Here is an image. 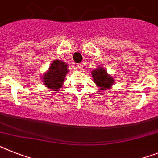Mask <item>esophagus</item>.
<instances>
[{
  "label": "esophagus",
  "mask_w": 158,
  "mask_h": 158,
  "mask_svg": "<svg viewBox=\"0 0 158 158\" xmlns=\"http://www.w3.org/2000/svg\"><path fill=\"white\" fill-rule=\"evenodd\" d=\"M76 68H77L78 69L81 70V69H82V68H83V64H78L77 65H76Z\"/></svg>",
  "instance_id": "obj_1"
}]
</instances>
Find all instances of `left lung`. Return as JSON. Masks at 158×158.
<instances>
[{"mask_svg":"<svg viewBox=\"0 0 158 158\" xmlns=\"http://www.w3.org/2000/svg\"><path fill=\"white\" fill-rule=\"evenodd\" d=\"M91 74L94 83L97 85L98 88L102 90V91H106L114 83L113 77L106 71L104 68L98 67V68L93 70Z\"/></svg>","mask_w":158,"mask_h":158,"instance_id":"8db88e82","label":"left lung"}]
</instances>
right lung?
Wrapping results in <instances>:
<instances>
[{"instance_id": "right-lung-1", "label": "right lung", "mask_w": 158, "mask_h": 158, "mask_svg": "<svg viewBox=\"0 0 158 158\" xmlns=\"http://www.w3.org/2000/svg\"><path fill=\"white\" fill-rule=\"evenodd\" d=\"M68 72L67 64L58 60H54L49 67L48 71L43 75V82L45 87L56 91L59 90L64 83Z\"/></svg>"}]
</instances>
